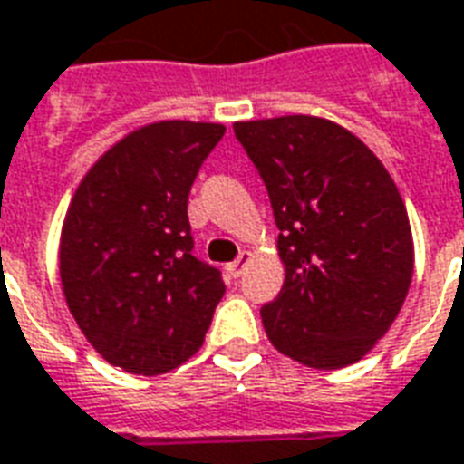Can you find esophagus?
<instances>
[{
	"instance_id": "34e87169",
	"label": "esophagus",
	"mask_w": 464,
	"mask_h": 464,
	"mask_svg": "<svg viewBox=\"0 0 464 464\" xmlns=\"http://www.w3.org/2000/svg\"><path fill=\"white\" fill-rule=\"evenodd\" d=\"M250 258H253V256H250L248 250H243L241 256H238V260H233V263H228V266H226V273H228L231 277H241L243 270H246V266L250 263Z\"/></svg>"
}]
</instances>
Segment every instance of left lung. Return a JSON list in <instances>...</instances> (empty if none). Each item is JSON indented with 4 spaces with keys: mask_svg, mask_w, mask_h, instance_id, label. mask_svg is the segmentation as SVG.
<instances>
[{
    "mask_svg": "<svg viewBox=\"0 0 464 464\" xmlns=\"http://www.w3.org/2000/svg\"><path fill=\"white\" fill-rule=\"evenodd\" d=\"M280 228L283 290L260 310L277 352L342 369L372 352L413 277L406 204L386 167L346 127L317 115L233 122Z\"/></svg>",
    "mask_w": 464,
    "mask_h": 464,
    "instance_id": "obj_1",
    "label": "left lung"
}]
</instances>
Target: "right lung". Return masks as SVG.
Returning <instances> with one entry per match:
<instances>
[{"label": "right lung", "mask_w": 464, "mask_h": 464, "mask_svg": "<svg viewBox=\"0 0 464 464\" xmlns=\"http://www.w3.org/2000/svg\"><path fill=\"white\" fill-rule=\"evenodd\" d=\"M221 122L160 120L132 130L85 174L68 204L58 273L92 349L160 376L204 344L226 285L191 256L187 201Z\"/></svg>", "instance_id": "add662e5"}]
</instances>
